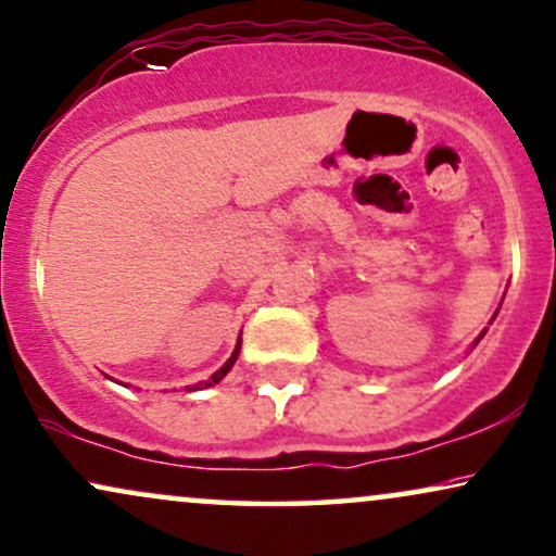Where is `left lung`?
Masks as SVG:
<instances>
[{
  "instance_id": "8db88e82",
  "label": "left lung",
  "mask_w": 556,
  "mask_h": 556,
  "mask_svg": "<svg viewBox=\"0 0 556 556\" xmlns=\"http://www.w3.org/2000/svg\"><path fill=\"white\" fill-rule=\"evenodd\" d=\"M495 314H498V312H495ZM480 337H485V331H482V334ZM480 337H478V340H475V344H478L480 342Z\"/></svg>"
}]
</instances>
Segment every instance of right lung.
<instances>
[{
	"label": "right lung",
	"instance_id": "1",
	"mask_svg": "<svg viewBox=\"0 0 556 556\" xmlns=\"http://www.w3.org/2000/svg\"><path fill=\"white\" fill-rule=\"evenodd\" d=\"M240 344H242V340H237V348H235V352H232V357H229V359H227V363H225V365H222V367H219V370H216V372L212 375V378H208V380H201V383H197V386H193V388H191V391H199V388H208V386L219 383V380H222V378H225V375H227L229 370H232L235 359H237V355H240Z\"/></svg>",
	"mask_w": 556,
	"mask_h": 556
}]
</instances>
